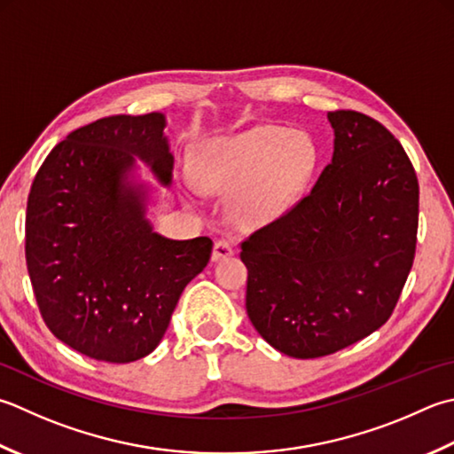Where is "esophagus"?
Masks as SVG:
<instances>
[{"label":"esophagus","instance_id":"esophagus-1","mask_svg":"<svg viewBox=\"0 0 454 454\" xmlns=\"http://www.w3.org/2000/svg\"><path fill=\"white\" fill-rule=\"evenodd\" d=\"M234 254V247L230 239H218L215 244V250H212V262H222Z\"/></svg>","mask_w":454,"mask_h":454}]
</instances>
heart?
Masks as SVG:
<instances>
[{"mask_svg":"<svg viewBox=\"0 0 454 454\" xmlns=\"http://www.w3.org/2000/svg\"><path fill=\"white\" fill-rule=\"evenodd\" d=\"M317 149L305 133L255 126L208 141L192 167L204 192L230 194L242 228L270 224L293 208L315 171Z\"/></svg>","mask_w":454,"mask_h":454,"instance_id":"b5f03b06","label":"heart"}]
</instances>
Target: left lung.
<instances>
[{"label": "left lung", "instance_id": "8db88e82", "mask_svg": "<svg viewBox=\"0 0 454 454\" xmlns=\"http://www.w3.org/2000/svg\"><path fill=\"white\" fill-rule=\"evenodd\" d=\"M333 161L287 215L242 242L246 310L262 339L321 358L366 339L394 313L413 265L419 183L380 121L328 112Z\"/></svg>", "mask_w": 454, "mask_h": 454}]
</instances>
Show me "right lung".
Segmentation results:
<instances>
[{"label": "right lung", "instance_id": "right-lung-1", "mask_svg": "<svg viewBox=\"0 0 454 454\" xmlns=\"http://www.w3.org/2000/svg\"><path fill=\"white\" fill-rule=\"evenodd\" d=\"M163 114L110 115L68 133L35 175L25 257L49 331L88 358L126 364L157 348L183 289L207 268L212 239H171L147 220L149 184L168 186Z\"/></svg>", "mask_w": 454, "mask_h": 454}]
</instances>
